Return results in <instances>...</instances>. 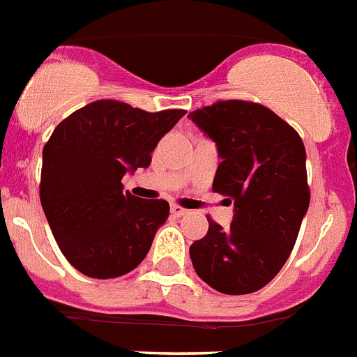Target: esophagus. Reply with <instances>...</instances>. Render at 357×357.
Returning a JSON list of instances; mask_svg holds the SVG:
<instances>
[{"mask_svg":"<svg viewBox=\"0 0 357 357\" xmlns=\"http://www.w3.org/2000/svg\"><path fill=\"white\" fill-rule=\"evenodd\" d=\"M172 215L173 216H184L188 215V209H184L182 206H178V204H172Z\"/></svg>","mask_w":357,"mask_h":357,"instance_id":"34e87169","label":"esophagus"}]
</instances>
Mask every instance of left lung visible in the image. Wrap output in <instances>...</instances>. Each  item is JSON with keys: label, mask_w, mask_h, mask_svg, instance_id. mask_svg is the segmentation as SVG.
Instances as JSON below:
<instances>
[{"label": "left lung", "mask_w": 357, "mask_h": 357, "mask_svg": "<svg viewBox=\"0 0 357 357\" xmlns=\"http://www.w3.org/2000/svg\"><path fill=\"white\" fill-rule=\"evenodd\" d=\"M188 117L216 144L213 191L234 206L225 229L208 216V234L190 248L191 261L209 287L249 294L280 273L309 209L305 146L294 128L257 102L220 100Z\"/></svg>", "instance_id": "obj_1"}]
</instances>
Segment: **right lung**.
<instances>
[{"mask_svg":"<svg viewBox=\"0 0 357 357\" xmlns=\"http://www.w3.org/2000/svg\"><path fill=\"white\" fill-rule=\"evenodd\" d=\"M184 114L102 99L57 124L43 148L39 197L61 252L79 273L117 278L146 258L169 204L133 197L121 181L149 166L151 151Z\"/></svg>","mask_w":357,"mask_h":357,"instance_id":"right-lung-1","label":"right lung"}]
</instances>
